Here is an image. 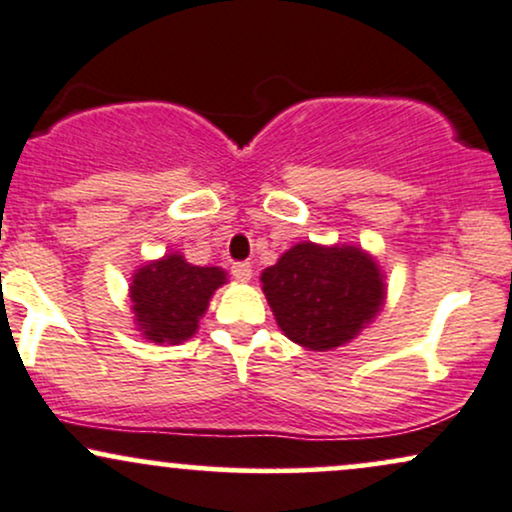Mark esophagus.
<instances>
[{
	"instance_id": "esophagus-1",
	"label": "esophagus",
	"mask_w": 512,
	"mask_h": 512,
	"mask_svg": "<svg viewBox=\"0 0 512 512\" xmlns=\"http://www.w3.org/2000/svg\"><path fill=\"white\" fill-rule=\"evenodd\" d=\"M231 272H233V276H236L238 281H250L252 279V267H250V262H236L231 267Z\"/></svg>"
}]
</instances>
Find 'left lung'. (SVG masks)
I'll use <instances>...</instances> for the list:
<instances>
[{
    "label": "left lung",
    "mask_w": 512,
    "mask_h": 512,
    "mask_svg": "<svg viewBox=\"0 0 512 512\" xmlns=\"http://www.w3.org/2000/svg\"><path fill=\"white\" fill-rule=\"evenodd\" d=\"M260 279L276 325L310 351L351 342L385 303L383 272L356 245L298 243Z\"/></svg>",
    "instance_id": "8db88e82"
}]
</instances>
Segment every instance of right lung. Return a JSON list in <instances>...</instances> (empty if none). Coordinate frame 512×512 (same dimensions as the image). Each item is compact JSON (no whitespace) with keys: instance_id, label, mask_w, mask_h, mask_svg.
Wrapping results in <instances>:
<instances>
[{"instance_id":"right-lung-1","label":"right lung","mask_w":512,"mask_h":512,"mask_svg":"<svg viewBox=\"0 0 512 512\" xmlns=\"http://www.w3.org/2000/svg\"><path fill=\"white\" fill-rule=\"evenodd\" d=\"M226 284L221 267H197L178 252L144 264L132 276L134 322L149 342L180 344L197 332L209 298Z\"/></svg>"}]
</instances>
